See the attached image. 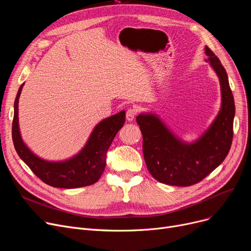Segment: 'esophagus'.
<instances>
[{"label": "esophagus", "mask_w": 251, "mask_h": 251, "mask_svg": "<svg viewBox=\"0 0 251 251\" xmlns=\"http://www.w3.org/2000/svg\"><path fill=\"white\" fill-rule=\"evenodd\" d=\"M136 113H137V111L134 108L128 109L127 112H126V119H127V120L128 121H132L133 119L135 118V116H136Z\"/></svg>", "instance_id": "esophagus-1"}]
</instances>
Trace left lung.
<instances>
[{"mask_svg": "<svg viewBox=\"0 0 251 251\" xmlns=\"http://www.w3.org/2000/svg\"><path fill=\"white\" fill-rule=\"evenodd\" d=\"M205 55L219 76L222 107L199 140L191 144L182 142L152 114L136 117L147 167L155 180L168 185L191 186L201 182L223 163L231 149L235 103L228 75L219 58L207 47Z\"/></svg>", "mask_w": 251, "mask_h": 251, "instance_id": "8db88e82", "label": "left lung"}]
</instances>
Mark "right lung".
<instances>
[{"mask_svg": "<svg viewBox=\"0 0 251 251\" xmlns=\"http://www.w3.org/2000/svg\"><path fill=\"white\" fill-rule=\"evenodd\" d=\"M22 87L23 84L19 87L15 99L12 123V139L20 159L50 186L70 189L95 184L105 168V156L111 143L125 123V111L100 122L92 131L84 149L72 159L48 162L33 154L22 141L18 125V100Z\"/></svg>", "mask_w": 251, "mask_h": 251, "instance_id": "right-lung-1", "label": "right lung"}]
</instances>
